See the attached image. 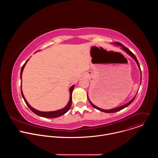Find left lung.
Instances as JSON below:
<instances>
[{
	"instance_id": "8db88e82",
	"label": "left lung",
	"mask_w": 158,
	"mask_h": 158,
	"mask_svg": "<svg viewBox=\"0 0 158 158\" xmlns=\"http://www.w3.org/2000/svg\"><path fill=\"white\" fill-rule=\"evenodd\" d=\"M114 44H116V45H118V46H121V47H122V49L124 51H126V53L127 54H128L129 56H131L134 60H135V61L136 62V63L138 64V67H139V69H141V68H140V65H139V62H138V59H137V58H136V57L135 56V55L129 49H127V48H126V47H124L123 45L122 44H121L120 42H114ZM135 98H136V96H135L130 102H129L128 103H127L126 104H125V105H124V106H121V107H116V108H114V109H110V110H104V109H101V108H99V107H97V106H96L95 105H94L91 101H90V100L88 99V100H89V102L91 103V104L92 105V106L93 107H94V108H96V109H98V110H101V111H102V112H107V113H112V112H118V111H119V110H121V109H123L124 108H125V107H127L129 105H130L132 102V101H134V99H135Z\"/></svg>"
}]
</instances>
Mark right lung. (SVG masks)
<instances>
[{
  "label": "right lung",
  "mask_w": 158,
  "mask_h": 158,
  "mask_svg": "<svg viewBox=\"0 0 158 158\" xmlns=\"http://www.w3.org/2000/svg\"><path fill=\"white\" fill-rule=\"evenodd\" d=\"M29 60V59H28ZM27 60L25 62V64L22 65V68H21V71H20V79H22V71H23V69H24V67L26 64V62H27ZM21 87V86H20ZM74 87V85H73L70 89H69V92H70V99H69V101L68 102V104H67V105L63 109H60V110H56V111H52V112H41V111H39V110H37L35 109H34L33 107H32L29 104V103L27 102V101L26 100L24 95H23V93H22V89H21V94H22V98H23L25 102L26 103V104L27 105V106L29 107V109L34 112V113H35V114L39 116H41V117H43V118H57V117H59L63 114H64L65 113H66V112L68 111L70 108H71V104H72V93H73V89Z\"/></svg>",
  "instance_id": "right-lung-1"
}]
</instances>
